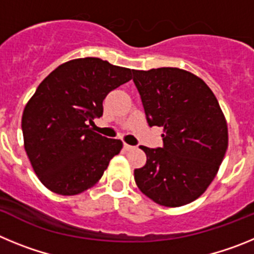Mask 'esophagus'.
I'll return each mask as SVG.
<instances>
[{"label":"esophagus","instance_id":"obj_1","mask_svg":"<svg viewBox=\"0 0 254 254\" xmlns=\"http://www.w3.org/2000/svg\"><path fill=\"white\" fill-rule=\"evenodd\" d=\"M123 147H125L126 151H131V150L136 149V147L132 146V145H128V143H125V145H123Z\"/></svg>","mask_w":254,"mask_h":254}]
</instances>
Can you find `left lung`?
<instances>
[{
  "label": "left lung",
  "mask_w": 254,
  "mask_h": 254,
  "mask_svg": "<svg viewBox=\"0 0 254 254\" xmlns=\"http://www.w3.org/2000/svg\"><path fill=\"white\" fill-rule=\"evenodd\" d=\"M150 127H163V147L140 146L146 164L134 169L143 194L167 207L187 205L207 190L228 149V126L203 80L177 67L132 69Z\"/></svg>",
  "instance_id": "left-lung-1"
}]
</instances>
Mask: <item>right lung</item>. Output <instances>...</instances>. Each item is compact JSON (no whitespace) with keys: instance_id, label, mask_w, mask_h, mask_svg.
Masks as SVG:
<instances>
[{"instance_id":"obj_1","label":"right lung","mask_w":254,"mask_h":254,"mask_svg":"<svg viewBox=\"0 0 254 254\" xmlns=\"http://www.w3.org/2000/svg\"><path fill=\"white\" fill-rule=\"evenodd\" d=\"M132 78V69L100 58L68 61L40 82L21 120L24 147L39 181L55 193L73 196L102 178L121 140L93 131L103 100Z\"/></svg>"}]
</instances>
